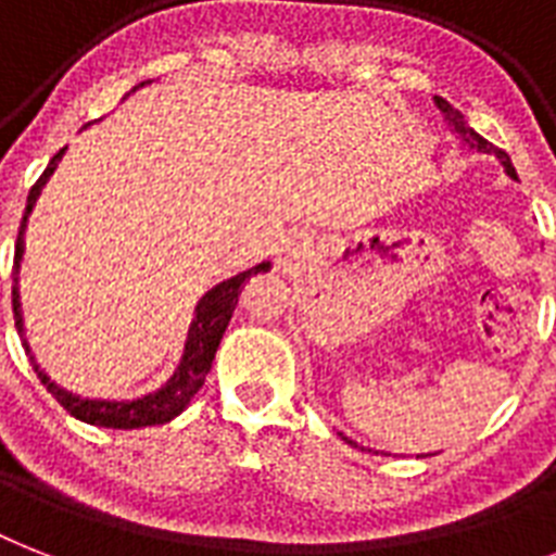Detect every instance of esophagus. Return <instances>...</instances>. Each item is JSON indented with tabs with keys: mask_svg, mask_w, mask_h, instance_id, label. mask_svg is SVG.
I'll return each mask as SVG.
<instances>
[{
	"mask_svg": "<svg viewBox=\"0 0 556 556\" xmlns=\"http://www.w3.org/2000/svg\"><path fill=\"white\" fill-rule=\"evenodd\" d=\"M296 256H300V251H296L294 244H286V256H282V265H286V268H291V265L296 262Z\"/></svg>",
	"mask_w": 556,
	"mask_h": 556,
	"instance_id": "34e87169",
	"label": "esophagus"
}]
</instances>
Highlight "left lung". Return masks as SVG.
I'll return each mask as SVG.
<instances>
[{
	"label": "left lung",
	"instance_id": "1",
	"mask_svg": "<svg viewBox=\"0 0 556 556\" xmlns=\"http://www.w3.org/2000/svg\"><path fill=\"white\" fill-rule=\"evenodd\" d=\"M435 103H439V109H441V112H444V117H447V121H450V126H453V132H456L458 138H462V141L470 143V147H473V150H479V152H493V155H496V159L502 161V167H505V173H508L510 178H517V169H514V164H510L508 152L500 150V147H493V143L484 141L482 135L473 132V129L467 126L465 115H462L458 109L450 106L447 100H444V98H435ZM343 439H346V435H343ZM346 441H349V439H346ZM349 444H355V441H349Z\"/></svg>",
	"mask_w": 556,
	"mask_h": 556
}]
</instances>
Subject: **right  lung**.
<instances>
[{"label": "right lung", "mask_w": 556, "mask_h": 556, "mask_svg": "<svg viewBox=\"0 0 556 556\" xmlns=\"http://www.w3.org/2000/svg\"><path fill=\"white\" fill-rule=\"evenodd\" d=\"M60 150L54 159L48 161L46 173L37 178V185L30 187L28 204H25V216H22L20 236H16V253H13V320H16V331L22 329V305H20V270L22 262V236H25V227H28V216L34 204H37L39 192L46 187V181L51 178V173L56 169V161L63 159ZM270 268V262H260L253 265L251 270H242L236 277L218 282L216 288H210L207 294L201 296L199 305H195V320L190 323V334H187L185 343V357L178 364L176 375L159 389V392H150V395L135 397V401H91V397H80L74 392H65L63 387H56L54 380L48 378L46 371L34 364L37 378L42 380V387L51 392V395L60 401L65 413H72L74 418H80L86 424H94V427H112V430H135V427H152V424H167L173 421L178 413H185V406L190 404L192 395L204 387V378H207L210 366H213V357H216V349L222 343V334H225L227 323L233 317V308L239 303V294H242L244 282L256 274H265ZM28 349V343H22ZM30 355V352H28Z\"/></svg>", "instance_id": "obj_1"}]
</instances>
